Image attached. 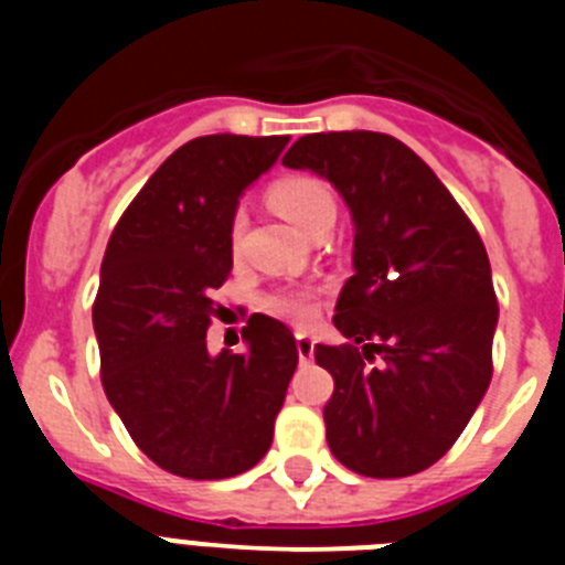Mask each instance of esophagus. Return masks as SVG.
Here are the masks:
<instances>
[{
	"label": "esophagus",
	"mask_w": 565,
	"mask_h": 565,
	"mask_svg": "<svg viewBox=\"0 0 565 565\" xmlns=\"http://www.w3.org/2000/svg\"><path fill=\"white\" fill-rule=\"evenodd\" d=\"M297 353H299V362H311L313 359V337L311 333H306V331H297Z\"/></svg>",
	"instance_id": "obj_1"
}]
</instances>
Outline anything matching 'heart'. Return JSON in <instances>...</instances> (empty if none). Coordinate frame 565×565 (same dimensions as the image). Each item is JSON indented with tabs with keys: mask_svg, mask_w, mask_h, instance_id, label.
I'll return each instance as SVG.
<instances>
[{
	"mask_svg": "<svg viewBox=\"0 0 565 565\" xmlns=\"http://www.w3.org/2000/svg\"><path fill=\"white\" fill-rule=\"evenodd\" d=\"M268 203L288 223H294L306 234H311L319 223L337 217L333 192L326 183L317 181V178H308V174H294V178H282V181L274 183L268 189ZM239 232H243V217L237 214L232 223V232H228L232 252H237ZM266 308L268 313L288 319V322H311L319 311V297L313 288H286V291L271 294L266 299Z\"/></svg>",
	"mask_w": 565,
	"mask_h": 565,
	"instance_id": "1",
	"label": "heart"
}]
</instances>
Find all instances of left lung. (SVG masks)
<instances>
[{
  "instance_id": "left-lung-1",
  "label": "left lung",
  "mask_w": 565,
  "mask_h": 565,
  "mask_svg": "<svg viewBox=\"0 0 565 565\" xmlns=\"http://www.w3.org/2000/svg\"><path fill=\"white\" fill-rule=\"evenodd\" d=\"M282 163L326 178L353 223V277L333 317L351 342L313 348L333 376L328 447L359 476H416L456 444L492 379L487 248L436 172L393 135H306Z\"/></svg>"
}]
</instances>
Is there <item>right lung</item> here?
Segmentation results:
<instances>
[{"mask_svg":"<svg viewBox=\"0 0 565 565\" xmlns=\"http://www.w3.org/2000/svg\"><path fill=\"white\" fill-rule=\"evenodd\" d=\"M288 135H203L174 149L115 226L93 306L102 384L143 456L172 476L252 469L274 438L299 353L279 319L254 313L246 353L206 348L214 288L232 271L239 198Z\"/></svg>","mask_w":565,"mask_h":565,"instance_id":"obj_1","label":"right lung"}]
</instances>
